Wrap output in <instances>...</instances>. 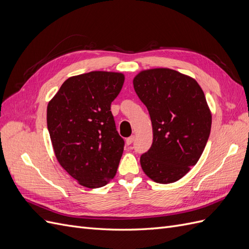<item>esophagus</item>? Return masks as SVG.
I'll return each mask as SVG.
<instances>
[{"label": "esophagus", "instance_id": "1", "mask_svg": "<svg viewBox=\"0 0 249 249\" xmlns=\"http://www.w3.org/2000/svg\"><path fill=\"white\" fill-rule=\"evenodd\" d=\"M135 141V136L133 135V136H131V137H129V138H126V140H125V142H126V144L127 145H130V144H132V143Z\"/></svg>", "mask_w": 249, "mask_h": 249}]
</instances>
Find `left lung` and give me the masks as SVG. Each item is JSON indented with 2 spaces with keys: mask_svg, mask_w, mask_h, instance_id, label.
Masks as SVG:
<instances>
[{
  "mask_svg": "<svg viewBox=\"0 0 249 249\" xmlns=\"http://www.w3.org/2000/svg\"><path fill=\"white\" fill-rule=\"evenodd\" d=\"M133 84L154 133L141 167L156 183L177 182L197 163L210 136L212 115L205 93L194 79L169 69L143 71Z\"/></svg>",
  "mask_w": 249,
  "mask_h": 249,
  "instance_id": "8db88e82",
  "label": "left lung"
}]
</instances>
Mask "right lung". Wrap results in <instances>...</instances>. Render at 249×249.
Here are the masks:
<instances>
[{
	"mask_svg": "<svg viewBox=\"0 0 249 249\" xmlns=\"http://www.w3.org/2000/svg\"><path fill=\"white\" fill-rule=\"evenodd\" d=\"M124 82L119 72L79 74L67 79L48 105V130L57 160L84 187H103L116 175L124 141L111 103Z\"/></svg>",
	"mask_w": 249,
	"mask_h": 249,
	"instance_id": "obj_1",
	"label": "right lung"
}]
</instances>
